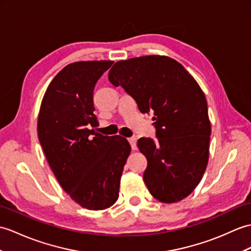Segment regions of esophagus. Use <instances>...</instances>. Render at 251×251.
<instances>
[{"label":"esophagus","mask_w":251,"mask_h":251,"mask_svg":"<svg viewBox=\"0 0 251 251\" xmlns=\"http://www.w3.org/2000/svg\"><path fill=\"white\" fill-rule=\"evenodd\" d=\"M128 142L130 143V147L132 150H137V139L135 137L128 138Z\"/></svg>","instance_id":"1"}]
</instances>
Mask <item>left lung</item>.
<instances>
[{
    "instance_id": "8db88e82",
    "label": "left lung",
    "mask_w": 251,
    "mask_h": 251,
    "mask_svg": "<svg viewBox=\"0 0 251 251\" xmlns=\"http://www.w3.org/2000/svg\"><path fill=\"white\" fill-rule=\"evenodd\" d=\"M108 77L142 113H154L157 139L138 140L148 159L143 179L151 195L164 203L183 200L200 183L208 162L211 122L204 93L182 64L164 55L119 61Z\"/></svg>"
}]
</instances>
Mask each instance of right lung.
I'll return each mask as SVG.
<instances>
[{
	"label": "right lung",
	"mask_w": 251,
	"mask_h": 251,
	"mask_svg": "<svg viewBox=\"0 0 251 251\" xmlns=\"http://www.w3.org/2000/svg\"><path fill=\"white\" fill-rule=\"evenodd\" d=\"M112 61L75 62L51 81L40 104L37 132L46 158L62 188L92 211L112 206L130 144L121 136H102L93 93Z\"/></svg>",
	"instance_id": "add662e5"
}]
</instances>
